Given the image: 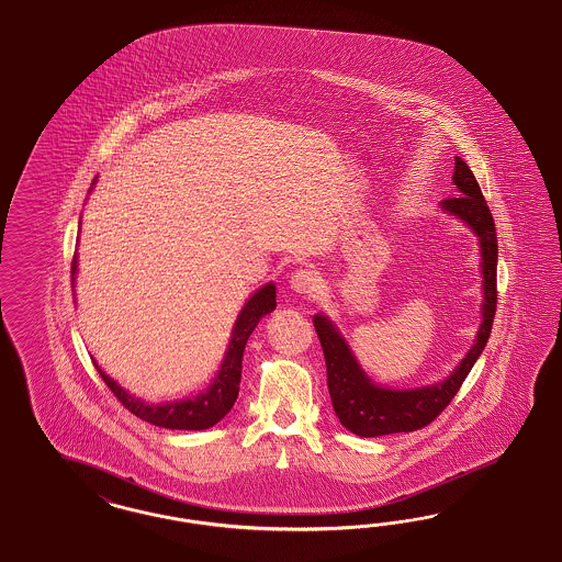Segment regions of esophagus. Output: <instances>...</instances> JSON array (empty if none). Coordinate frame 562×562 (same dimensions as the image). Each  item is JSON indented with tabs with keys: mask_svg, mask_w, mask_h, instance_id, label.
<instances>
[{
	"mask_svg": "<svg viewBox=\"0 0 562 562\" xmlns=\"http://www.w3.org/2000/svg\"><path fill=\"white\" fill-rule=\"evenodd\" d=\"M290 290L303 296H313L317 290L322 289V278L313 270H296L290 276Z\"/></svg>",
	"mask_w": 562,
	"mask_h": 562,
	"instance_id": "obj_1",
	"label": "esophagus"
}]
</instances>
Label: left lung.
Returning <instances> with one entry per match:
<instances>
[{"label": "left lung", "instance_id": "1", "mask_svg": "<svg viewBox=\"0 0 562 562\" xmlns=\"http://www.w3.org/2000/svg\"><path fill=\"white\" fill-rule=\"evenodd\" d=\"M453 186L456 198L442 200L441 210L449 216L463 222L477 237L480 251V273H482V305H480V327L472 348L461 358L460 364L441 381L430 385L392 390L376 385L367 371L360 367L350 344L341 336L338 325L324 313L313 317L317 336L324 348L327 367V387L331 406L341 426L358 437H383L393 432H412L430 425L442 409L449 406L461 383L476 364L493 329L496 311V228L493 214L480 191L476 177L470 167L456 156Z\"/></svg>", "mask_w": 562, "mask_h": 562}]
</instances>
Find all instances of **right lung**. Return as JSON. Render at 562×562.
Listing matches in <instances>:
<instances>
[{"mask_svg": "<svg viewBox=\"0 0 562 562\" xmlns=\"http://www.w3.org/2000/svg\"><path fill=\"white\" fill-rule=\"evenodd\" d=\"M94 183H97V177L92 181L90 191L94 189ZM76 273H78V254H74V261H71V289H76ZM273 308H276V284L268 282L261 289H257L245 301V305L240 306L218 371L214 373L205 390L191 395V397L158 402V404L146 402L142 397H136L134 393L123 390L115 379H111L102 371L97 360H92V362H94L97 371L101 373L102 381L109 385V390L115 393V397L120 400L121 404L132 414H136L137 418L154 426L172 428V430H205V428L221 423L222 418L235 406L245 346H247V340L254 334L257 324L261 322V317L272 313Z\"/></svg>", "mask_w": 562, "mask_h": 562, "instance_id": "add662e5", "label": "right lung"}]
</instances>
